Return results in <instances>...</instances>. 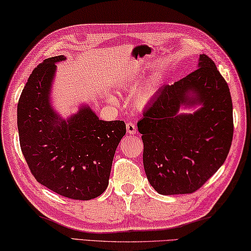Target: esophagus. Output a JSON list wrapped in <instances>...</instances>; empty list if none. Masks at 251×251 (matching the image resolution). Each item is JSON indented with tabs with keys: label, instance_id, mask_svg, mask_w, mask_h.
I'll return each instance as SVG.
<instances>
[{
	"label": "esophagus",
	"instance_id": "1",
	"mask_svg": "<svg viewBox=\"0 0 251 251\" xmlns=\"http://www.w3.org/2000/svg\"><path fill=\"white\" fill-rule=\"evenodd\" d=\"M126 132L129 134H135L136 133V126L132 124V122H127L126 124Z\"/></svg>",
	"mask_w": 251,
	"mask_h": 251
}]
</instances>
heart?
Wrapping results in <instances>:
<instances>
[{
	"label": "heart",
	"mask_w": 251,
	"mask_h": 251,
	"mask_svg": "<svg viewBox=\"0 0 251 251\" xmlns=\"http://www.w3.org/2000/svg\"><path fill=\"white\" fill-rule=\"evenodd\" d=\"M139 78L134 74L124 75L119 79V87L122 89L133 88L138 85ZM162 85V76L159 74H155L150 79H148L142 86L139 88V91L135 93L133 97V103L136 108L143 109L149 105L151 100L157 94L158 89ZM112 100V99H111Z\"/></svg>",
	"instance_id": "obj_1"
}]
</instances>
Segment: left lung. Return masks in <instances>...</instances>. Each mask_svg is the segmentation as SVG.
<instances>
[{
    "mask_svg": "<svg viewBox=\"0 0 251 251\" xmlns=\"http://www.w3.org/2000/svg\"><path fill=\"white\" fill-rule=\"evenodd\" d=\"M184 107H198L191 114ZM148 180L159 195H187L209 180L227 157L233 140V103L215 63L200 54L198 68L164 85L138 122Z\"/></svg>",
    "mask_w": 251,
    "mask_h": 251,
    "instance_id": "obj_1",
    "label": "left lung"
}]
</instances>
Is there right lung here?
I'll return each mask as SVG.
<instances>
[{
	"label": "right lung",
	"instance_id": "add662e5",
	"mask_svg": "<svg viewBox=\"0 0 251 251\" xmlns=\"http://www.w3.org/2000/svg\"><path fill=\"white\" fill-rule=\"evenodd\" d=\"M65 59H46L28 78L17 105L20 143L38 182L62 197L91 200L108 187L126 125L100 120L86 105L68 119L54 110L50 99L55 63Z\"/></svg>",
	"mask_w": 251,
	"mask_h": 251
}]
</instances>
